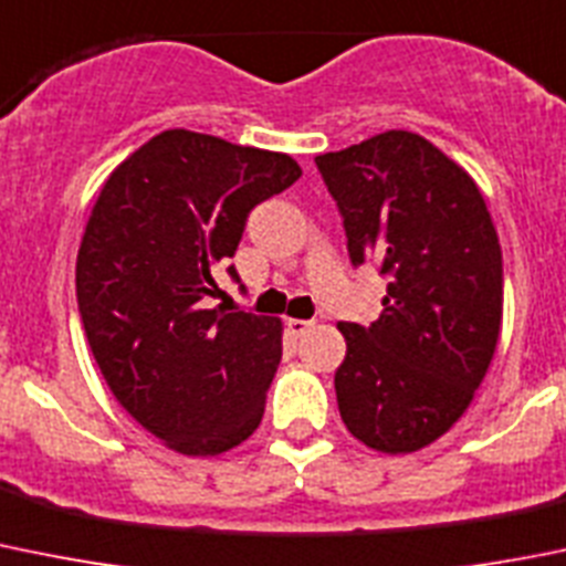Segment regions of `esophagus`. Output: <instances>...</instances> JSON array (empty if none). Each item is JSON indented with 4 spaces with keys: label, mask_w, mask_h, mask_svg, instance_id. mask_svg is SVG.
<instances>
[{
    "label": "esophagus",
    "mask_w": 566,
    "mask_h": 566,
    "mask_svg": "<svg viewBox=\"0 0 566 566\" xmlns=\"http://www.w3.org/2000/svg\"><path fill=\"white\" fill-rule=\"evenodd\" d=\"M310 328H312L310 321H298V317H290V321H287V332L293 334V337H304Z\"/></svg>",
    "instance_id": "34e87169"
}]
</instances>
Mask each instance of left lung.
I'll list each match as a JSON object with an SVG mask.
<instances>
[{
  "label": "left lung",
  "instance_id": "left-lung-1",
  "mask_svg": "<svg viewBox=\"0 0 566 566\" xmlns=\"http://www.w3.org/2000/svg\"><path fill=\"white\" fill-rule=\"evenodd\" d=\"M354 265L389 276L370 326L337 323L345 429L373 451L415 453L473 403L497 348L503 260L475 179L417 132L389 129L315 157Z\"/></svg>",
  "mask_w": 566,
  "mask_h": 566
}]
</instances>
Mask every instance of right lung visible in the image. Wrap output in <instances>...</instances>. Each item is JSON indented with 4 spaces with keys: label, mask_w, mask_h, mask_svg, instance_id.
Returning a JSON list of instances; mask_svg holds the SVG:
<instances>
[{
    "label": "right lung",
    "mask_w": 566,
    "mask_h": 566,
    "mask_svg": "<svg viewBox=\"0 0 566 566\" xmlns=\"http://www.w3.org/2000/svg\"><path fill=\"white\" fill-rule=\"evenodd\" d=\"M298 177L290 155L166 129L104 179L76 254V304L109 392L171 451L218 457L265 415L282 321L205 306L249 212Z\"/></svg>",
    "instance_id": "obj_1"
}]
</instances>
